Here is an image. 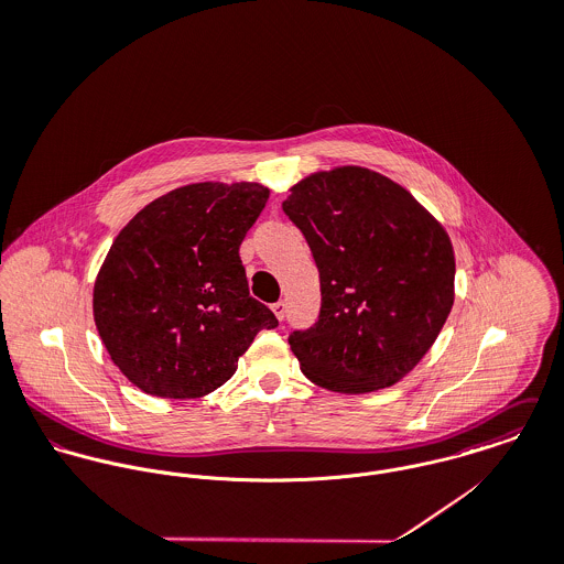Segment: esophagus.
I'll list each match as a JSON object with an SVG mask.
<instances>
[{"mask_svg":"<svg viewBox=\"0 0 564 564\" xmlns=\"http://www.w3.org/2000/svg\"><path fill=\"white\" fill-rule=\"evenodd\" d=\"M271 311H273V315L282 322L284 319V315H286V304L280 300V302H275V304H271Z\"/></svg>","mask_w":564,"mask_h":564,"instance_id":"esophagus-1","label":"esophagus"}]
</instances>
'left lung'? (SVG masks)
Wrapping results in <instances>:
<instances>
[{
	"label": "left lung",
	"mask_w": 564,
	"mask_h": 564,
	"mask_svg": "<svg viewBox=\"0 0 564 564\" xmlns=\"http://www.w3.org/2000/svg\"><path fill=\"white\" fill-rule=\"evenodd\" d=\"M282 210L322 282L319 319L289 338L304 376L349 395L398 384L454 306L449 235L398 182L356 164L300 180Z\"/></svg>",
	"instance_id": "obj_1"
}]
</instances>
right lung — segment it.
<instances>
[{"mask_svg": "<svg viewBox=\"0 0 564 564\" xmlns=\"http://www.w3.org/2000/svg\"><path fill=\"white\" fill-rule=\"evenodd\" d=\"M269 199L258 182L169 191L117 235L93 286V317L143 393L204 398L226 384L275 315L249 295L239 247Z\"/></svg>", "mask_w": 564, "mask_h": 564, "instance_id": "obj_1", "label": "right lung"}]
</instances>
